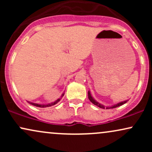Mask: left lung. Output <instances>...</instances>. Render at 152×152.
<instances>
[{"instance_id":"1","label":"left lung","mask_w":152,"mask_h":152,"mask_svg":"<svg viewBox=\"0 0 152 152\" xmlns=\"http://www.w3.org/2000/svg\"><path fill=\"white\" fill-rule=\"evenodd\" d=\"M88 99H89V100H90V102H91L92 104H94V105L97 106H98V107L102 108V109H114V108L118 107V106H120L123 105V104H124L125 103H126L127 102H128V100H126V101H124V102L118 103V104H114V105H113V106H107V107H105V106H104V105H102V104H99V102H97L96 101L95 99H94L93 97L91 96V94L89 91H88Z\"/></svg>"}]
</instances>
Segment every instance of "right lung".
<instances>
[{"label": "right lung", "instance_id": "right-lung-1", "mask_svg": "<svg viewBox=\"0 0 152 152\" xmlns=\"http://www.w3.org/2000/svg\"><path fill=\"white\" fill-rule=\"evenodd\" d=\"M64 93L62 94L61 95V97L60 99H57L56 101H55V102H52V103H50V104H46V105H45V104H35V103H32V102H28L29 103V104H32L33 106H37V107H40V108H45V107H49V106H53V105H55V104H56L57 103H58L59 101L61 100V98L63 96H64Z\"/></svg>", "mask_w": 152, "mask_h": 152}]
</instances>
